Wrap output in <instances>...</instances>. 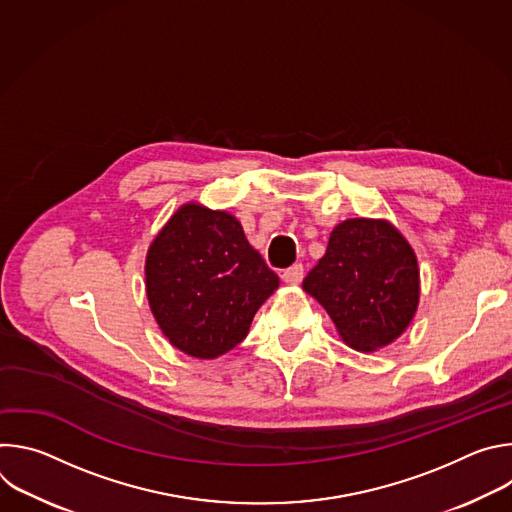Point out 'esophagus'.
Wrapping results in <instances>:
<instances>
[{"mask_svg": "<svg viewBox=\"0 0 512 512\" xmlns=\"http://www.w3.org/2000/svg\"><path fill=\"white\" fill-rule=\"evenodd\" d=\"M304 277V267L302 265H291L287 269H283L281 273V279L287 283V285H298Z\"/></svg>", "mask_w": 512, "mask_h": 512, "instance_id": "obj_1", "label": "esophagus"}]
</instances>
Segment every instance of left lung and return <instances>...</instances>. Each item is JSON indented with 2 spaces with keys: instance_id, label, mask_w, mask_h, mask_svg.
<instances>
[{
  "instance_id": "8db88e82",
  "label": "left lung",
  "mask_w": 512,
  "mask_h": 512,
  "mask_svg": "<svg viewBox=\"0 0 512 512\" xmlns=\"http://www.w3.org/2000/svg\"><path fill=\"white\" fill-rule=\"evenodd\" d=\"M302 287L328 312L346 346L375 352L415 318L417 255L385 218H346L330 233L324 257Z\"/></svg>"
}]
</instances>
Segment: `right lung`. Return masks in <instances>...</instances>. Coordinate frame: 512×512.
Returning a JSON list of instances; mask_svg holds the SVG:
<instances>
[{"instance_id": "obj_1", "label": "right lung", "mask_w": 512, "mask_h": 512, "mask_svg": "<svg viewBox=\"0 0 512 512\" xmlns=\"http://www.w3.org/2000/svg\"><path fill=\"white\" fill-rule=\"evenodd\" d=\"M279 277L249 245L237 216L182 204L145 255V294L162 334L180 352L212 360L249 334Z\"/></svg>"}]
</instances>
